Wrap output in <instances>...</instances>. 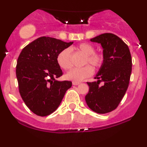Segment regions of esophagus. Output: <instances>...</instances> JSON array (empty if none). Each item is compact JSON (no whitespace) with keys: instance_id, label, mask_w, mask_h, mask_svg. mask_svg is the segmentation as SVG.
Wrapping results in <instances>:
<instances>
[{"instance_id":"34e87169","label":"esophagus","mask_w":147,"mask_h":147,"mask_svg":"<svg viewBox=\"0 0 147 147\" xmlns=\"http://www.w3.org/2000/svg\"><path fill=\"white\" fill-rule=\"evenodd\" d=\"M81 84L80 82H72V84H73V85H75V86L79 85V84Z\"/></svg>"}]
</instances>
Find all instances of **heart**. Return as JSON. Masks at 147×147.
<instances>
[{
    "label": "heart",
    "instance_id": "b5f03b06",
    "mask_svg": "<svg viewBox=\"0 0 147 147\" xmlns=\"http://www.w3.org/2000/svg\"><path fill=\"white\" fill-rule=\"evenodd\" d=\"M75 50L86 55L84 64L90 63L96 69H99L105 61V55L102 52H95L94 45L88 43H82L75 47ZM57 61L61 68L69 70L72 68L71 52L68 48L62 50L57 57ZM94 69L90 65H86L82 68H75L66 74L65 77L73 82H81L90 77L93 74Z\"/></svg>",
    "mask_w": 147,
    "mask_h": 147
}]
</instances>
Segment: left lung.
I'll return each mask as SVG.
<instances>
[{
    "label": "left lung",
    "instance_id": "1",
    "mask_svg": "<svg viewBox=\"0 0 147 147\" xmlns=\"http://www.w3.org/2000/svg\"><path fill=\"white\" fill-rule=\"evenodd\" d=\"M90 41L102 45L105 61L95 77L98 81L87 82L89 91L85 99L94 112L107 113L117 107L129 87L132 71L131 52L128 45L113 34H102ZM101 82H104L102 86L99 85Z\"/></svg>",
    "mask_w": 147,
    "mask_h": 147
}]
</instances>
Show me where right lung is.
<instances>
[{
    "label": "right lung",
    "mask_w": 147,
    "mask_h": 147,
    "mask_svg": "<svg viewBox=\"0 0 147 147\" xmlns=\"http://www.w3.org/2000/svg\"><path fill=\"white\" fill-rule=\"evenodd\" d=\"M73 42L49 36L39 37L22 50L17 60L16 74L22 99L38 116L50 115L60 105L70 81H57L63 75L57 61L58 54Z\"/></svg>",
    "instance_id": "add662e5"
}]
</instances>
